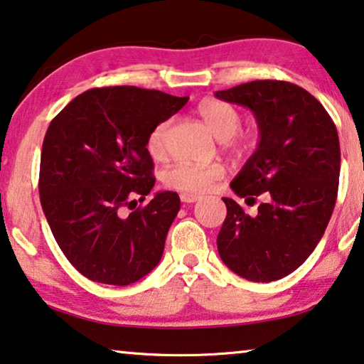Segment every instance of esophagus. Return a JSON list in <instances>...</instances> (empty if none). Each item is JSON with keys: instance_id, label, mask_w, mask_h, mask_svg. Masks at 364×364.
<instances>
[{"instance_id": "esophagus-1", "label": "esophagus", "mask_w": 364, "mask_h": 364, "mask_svg": "<svg viewBox=\"0 0 364 364\" xmlns=\"http://www.w3.org/2000/svg\"><path fill=\"white\" fill-rule=\"evenodd\" d=\"M181 200L184 204H191V203H196V200L200 199L199 194H193V193H183L181 194Z\"/></svg>"}]
</instances>
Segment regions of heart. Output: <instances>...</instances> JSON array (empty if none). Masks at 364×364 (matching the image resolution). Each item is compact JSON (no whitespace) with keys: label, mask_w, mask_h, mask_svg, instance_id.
Listing matches in <instances>:
<instances>
[{"label":"heart","mask_w":364,"mask_h":364,"mask_svg":"<svg viewBox=\"0 0 364 364\" xmlns=\"http://www.w3.org/2000/svg\"><path fill=\"white\" fill-rule=\"evenodd\" d=\"M198 114L205 122L217 139L224 140V147L234 154H247L255 147L257 135L253 132L235 134L240 127L242 117L234 106L229 102L208 97L203 100L198 106ZM170 122L161 121L150 130L145 147L150 156L160 159L166 149V132ZM224 176V165L210 164V165H198L189 164V161H180V164L171 165L164 171L165 186L176 189L183 193H204L214 186L217 181Z\"/></svg>","instance_id":"1"}]
</instances>
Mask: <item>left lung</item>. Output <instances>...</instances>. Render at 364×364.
I'll use <instances>...</instances> for the list:
<instances>
[{"label": "left lung", "instance_id": "8db88e82", "mask_svg": "<svg viewBox=\"0 0 364 364\" xmlns=\"http://www.w3.org/2000/svg\"><path fill=\"white\" fill-rule=\"evenodd\" d=\"M215 96L250 107L259 129L258 149L230 188L253 203L267 198L257 215L222 198L227 215L217 250L242 278L281 279L306 262L332 217L340 176L337 127L316 97L289 81L257 80Z\"/></svg>", "mask_w": 364, "mask_h": 364}]
</instances>
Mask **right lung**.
<instances>
[{
	"mask_svg": "<svg viewBox=\"0 0 364 364\" xmlns=\"http://www.w3.org/2000/svg\"><path fill=\"white\" fill-rule=\"evenodd\" d=\"M188 100L107 86L78 95L52 119L41 154V204L60 250L88 279L127 286L159 264L180 196L156 193L135 208L155 184L145 142Z\"/></svg>",
	"mask_w": 364,
	"mask_h": 364,
	"instance_id": "1",
	"label": "right lung"
}]
</instances>
